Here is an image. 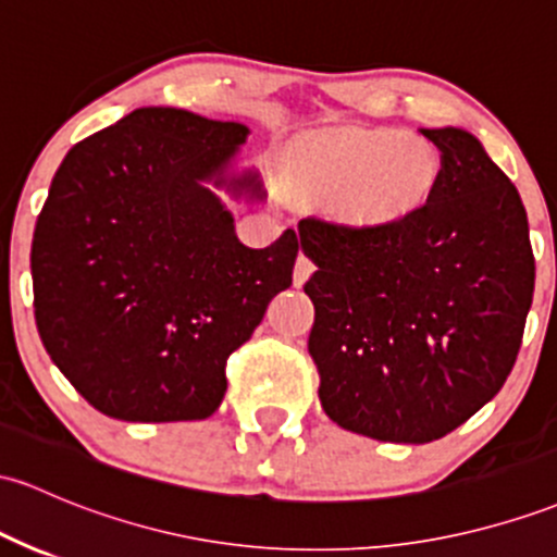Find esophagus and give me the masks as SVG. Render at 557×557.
Instances as JSON below:
<instances>
[{"label":"esophagus","instance_id":"obj_1","mask_svg":"<svg viewBox=\"0 0 557 557\" xmlns=\"http://www.w3.org/2000/svg\"><path fill=\"white\" fill-rule=\"evenodd\" d=\"M311 274H314V261H311L307 253H298L296 269H293V285H296V288H301Z\"/></svg>","mask_w":557,"mask_h":557}]
</instances>
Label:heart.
I'll list each match as a JSON object with an SVG mask.
<instances>
[{"instance_id":"heart-1","label":"heart","mask_w":557,"mask_h":557,"mask_svg":"<svg viewBox=\"0 0 557 557\" xmlns=\"http://www.w3.org/2000/svg\"><path fill=\"white\" fill-rule=\"evenodd\" d=\"M298 180L314 198L341 203L354 222L386 224L433 198L442 158L428 139L399 129L341 134L298 158Z\"/></svg>"}]
</instances>
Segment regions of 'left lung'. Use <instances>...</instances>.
<instances>
[{
    "mask_svg": "<svg viewBox=\"0 0 557 557\" xmlns=\"http://www.w3.org/2000/svg\"><path fill=\"white\" fill-rule=\"evenodd\" d=\"M442 180L420 211L375 227L304 219L317 264L309 354L333 423L377 442L447 436L503 388L534 296L516 185L466 129H423Z\"/></svg>",
    "mask_w": 557,
    "mask_h": 557,
    "instance_id": "left-lung-1",
    "label": "left lung"
}]
</instances>
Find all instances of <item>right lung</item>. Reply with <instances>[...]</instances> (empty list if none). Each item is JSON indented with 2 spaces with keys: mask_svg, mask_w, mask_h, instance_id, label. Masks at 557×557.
<instances>
[{
  "mask_svg": "<svg viewBox=\"0 0 557 557\" xmlns=\"http://www.w3.org/2000/svg\"><path fill=\"white\" fill-rule=\"evenodd\" d=\"M250 129L182 108H137L73 145L30 246L41 344L71 386L129 423L203 420L224 364L290 288L301 240H237L216 189L264 200L235 171Z\"/></svg>",
  "mask_w": 557,
  "mask_h": 557,
  "instance_id": "1",
  "label": "right lung"
}]
</instances>
